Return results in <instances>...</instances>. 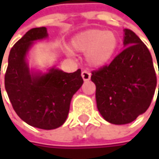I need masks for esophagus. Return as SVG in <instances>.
Here are the masks:
<instances>
[{"label": "esophagus", "instance_id": "obj_1", "mask_svg": "<svg viewBox=\"0 0 159 159\" xmlns=\"http://www.w3.org/2000/svg\"><path fill=\"white\" fill-rule=\"evenodd\" d=\"M82 77H83L84 81H88V80H90L91 74L88 73L87 71H83V72H82Z\"/></svg>", "mask_w": 159, "mask_h": 159}]
</instances>
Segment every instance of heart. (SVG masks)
<instances>
[{
    "mask_svg": "<svg viewBox=\"0 0 159 159\" xmlns=\"http://www.w3.org/2000/svg\"><path fill=\"white\" fill-rule=\"evenodd\" d=\"M72 48L79 52H85L87 63L95 68L107 64L119 48V39L112 31L103 29H88L72 39Z\"/></svg>",
    "mask_w": 159,
    "mask_h": 159,
    "instance_id": "obj_1",
    "label": "heart"
}]
</instances>
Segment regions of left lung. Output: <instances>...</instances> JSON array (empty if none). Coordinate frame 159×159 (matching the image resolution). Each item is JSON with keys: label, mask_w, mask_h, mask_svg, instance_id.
Returning <instances> with one entry per match:
<instances>
[{"label": "left lung", "mask_w": 159, "mask_h": 159, "mask_svg": "<svg viewBox=\"0 0 159 159\" xmlns=\"http://www.w3.org/2000/svg\"><path fill=\"white\" fill-rule=\"evenodd\" d=\"M123 45L125 48L109 65L91 75L98 110L107 121L118 125L145 112L157 86L152 56L144 43L134 31L124 29Z\"/></svg>", "instance_id": "1"}]
</instances>
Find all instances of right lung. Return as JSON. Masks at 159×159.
Returning a JSON list of instances; mask_svg holds the SVG:
<instances>
[{
  "mask_svg": "<svg viewBox=\"0 0 159 159\" xmlns=\"http://www.w3.org/2000/svg\"><path fill=\"white\" fill-rule=\"evenodd\" d=\"M46 37V27L32 28L14 45L8 58L4 85L14 110L25 122L52 130L66 120L72 98L84 80L80 69L70 74L56 68L44 75L30 73L25 55L34 41Z\"/></svg>",
  "mask_w": 159,
  "mask_h": 159,
  "instance_id": "add662e5",
  "label": "right lung"
}]
</instances>
